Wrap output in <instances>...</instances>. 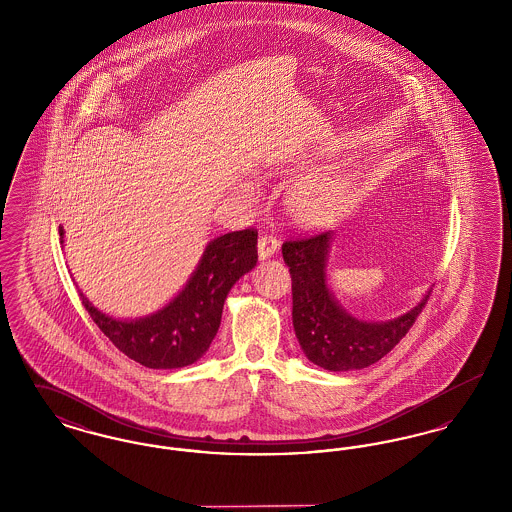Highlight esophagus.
<instances>
[{
    "label": "esophagus",
    "instance_id": "obj_1",
    "mask_svg": "<svg viewBox=\"0 0 512 512\" xmlns=\"http://www.w3.org/2000/svg\"><path fill=\"white\" fill-rule=\"evenodd\" d=\"M278 240L274 238V236H261L259 238V242H257V249H259V259L261 261H265V259H270L274 253H276V249H278Z\"/></svg>",
    "mask_w": 512,
    "mask_h": 512
}]
</instances>
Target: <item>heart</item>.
Instances as JSON below:
<instances>
[{
	"label": "heart",
	"mask_w": 512,
	"mask_h": 512,
	"mask_svg": "<svg viewBox=\"0 0 512 512\" xmlns=\"http://www.w3.org/2000/svg\"><path fill=\"white\" fill-rule=\"evenodd\" d=\"M345 194L347 186L338 178L313 180L299 188V192L293 197V207L299 219L309 224H317L332 217L340 209Z\"/></svg>",
	"instance_id": "b5f03b06"
}]
</instances>
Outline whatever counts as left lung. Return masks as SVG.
I'll list each match as a JSON object with an SVG mask.
<instances>
[{
	"instance_id": "obj_1",
	"label": "left lung",
	"mask_w": 512,
	"mask_h": 512,
	"mask_svg": "<svg viewBox=\"0 0 512 512\" xmlns=\"http://www.w3.org/2000/svg\"><path fill=\"white\" fill-rule=\"evenodd\" d=\"M332 242L330 230L282 245V257L292 274L293 330L311 363L332 372L361 370L378 363L405 338L430 292L401 317L380 322L353 317L328 286L326 265Z\"/></svg>"
}]
</instances>
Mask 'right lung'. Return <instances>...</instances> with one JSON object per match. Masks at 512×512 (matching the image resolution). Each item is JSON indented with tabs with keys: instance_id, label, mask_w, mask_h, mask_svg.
<instances>
[{
	"instance_id": "1",
	"label": "right lung",
	"mask_w": 512,
	"mask_h": 512,
	"mask_svg": "<svg viewBox=\"0 0 512 512\" xmlns=\"http://www.w3.org/2000/svg\"><path fill=\"white\" fill-rule=\"evenodd\" d=\"M63 244V226L59 228ZM257 265V232L238 230L211 240L186 286L147 317L122 320L96 309L84 293L82 305L99 330L132 361L167 370L199 361L217 336L224 299Z\"/></svg>"
}]
</instances>
